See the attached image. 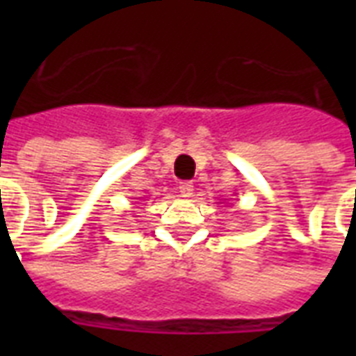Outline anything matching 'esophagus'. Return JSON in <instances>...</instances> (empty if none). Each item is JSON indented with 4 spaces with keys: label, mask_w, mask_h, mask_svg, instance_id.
I'll return each mask as SVG.
<instances>
[{
    "label": "esophagus",
    "mask_w": 356,
    "mask_h": 356,
    "mask_svg": "<svg viewBox=\"0 0 356 356\" xmlns=\"http://www.w3.org/2000/svg\"><path fill=\"white\" fill-rule=\"evenodd\" d=\"M179 192L183 197H190V195L194 194V184L190 183V181H183V183L179 184Z\"/></svg>",
    "instance_id": "34e87169"
}]
</instances>
